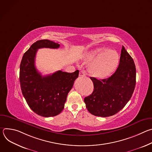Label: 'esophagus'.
<instances>
[{"instance_id": "esophagus-1", "label": "esophagus", "mask_w": 152, "mask_h": 152, "mask_svg": "<svg viewBox=\"0 0 152 152\" xmlns=\"http://www.w3.org/2000/svg\"><path fill=\"white\" fill-rule=\"evenodd\" d=\"M79 76H86V72L83 70H81L80 72H79Z\"/></svg>"}]
</instances>
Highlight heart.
<instances>
[{
  "label": "heart",
  "mask_w": 152,
  "mask_h": 152,
  "mask_svg": "<svg viewBox=\"0 0 152 152\" xmlns=\"http://www.w3.org/2000/svg\"><path fill=\"white\" fill-rule=\"evenodd\" d=\"M86 59L94 60L91 65L92 73L98 77H106L116 69L119 61V55L115 50L99 48L91 51Z\"/></svg>",
  "instance_id": "heart-1"
}]
</instances>
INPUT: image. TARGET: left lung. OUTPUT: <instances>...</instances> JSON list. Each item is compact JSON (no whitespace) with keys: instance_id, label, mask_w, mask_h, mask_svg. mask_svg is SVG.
Returning <instances> with one entry per match:
<instances>
[{"instance_id":"obj_1","label":"left lung","mask_w":152,"mask_h":152,"mask_svg":"<svg viewBox=\"0 0 152 152\" xmlns=\"http://www.w3.org/2000/svg\"><path fill=\"white\" fill-rule=\"evenodd\" d=\"M90 79L94 91L84 99L86 107L95 116H112L121 110L132 96L136 84L134 61L122 46L119 65L115 73L106 79Z\"/></svg>"}]
</instances>
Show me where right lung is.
I'll return each instance as SVG.
<instances>
[{
  "mask_svg": "<svg viewBox=\"0 0 152 152\" xmlns=\"http://www.w3.org/2000/svg\"><path fill=\"white\" fill-rule=\"evenodd\" d=\"M60 45L49 39L38 40L24 53L20 66L22 94L31 109L37 114L54 117L63 110L68 93L79 76V70L67 73L59 70L42 76L37 70L35 59L38 49H57Z\"/></svg>",
  "mask_w": 152,
  "mask_h": 152,
  "instance_id": "right-lung-1",
  "label": "right lung"
}]
</instances>
